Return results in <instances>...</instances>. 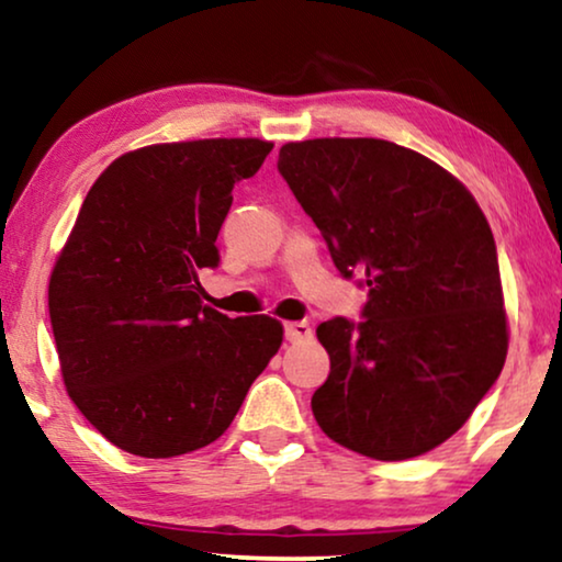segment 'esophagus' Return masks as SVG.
<instances>
[{"label": "esophagus", "instance_id": "34e87169", "mask_svg": "<svg viewBox=\"0 0 562 562\" xmlns=\"http://www.w3.org/2000/svg\"><path fill=\"white\" fill-rule=\"evenodd\" d=\"M285 339L293 341V344L311 341L313 339V328L305 324V321H293V324H285Z\"/></svg>", "mask_w": 562, "mask_h": 562}]
</instances>
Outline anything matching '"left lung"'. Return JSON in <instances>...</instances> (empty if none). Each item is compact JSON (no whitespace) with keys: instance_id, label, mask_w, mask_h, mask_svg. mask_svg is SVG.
Returning a JSON list of instances; mask_svg holds the SVG:
<instances>
[{"instance_id":"1","label":"left lung","mask_w":562,"mask_h":562,"mask_svg":"<svg viewBox=\"0 0 562 562\" xmlns=\"http://www.w3.org/2000/svg\"><path fill=\"white\" fill-rule=\"evenodd\" d=\"M282 179L344 280L368 290L362 321L316 328L331 357L311 408L334 442L408 460L450 439L496 383L506 313L491 226L442 167L380 138L285 144Z\"/></svg>"}]
</instances>
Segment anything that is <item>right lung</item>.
<instances>
[{
  "label": "right lung",
  "mask_w": 562,
  "mask_h": 562,
  "mask_svg": "<svg viewBox=\"0 0 562 562\" xmlns=\"http://www.w3.org/2000/svg\"><path fill=\"white\" fill-rule=\"evenodd\" d=\"M272 144L207 138L120 156L87 192L48 285L66 391L120 450L175 458L215 442L282 344V324L200 303L234 187Z\"/></svg>",
  "instance_id": "obj_1"
}]
</instances>
